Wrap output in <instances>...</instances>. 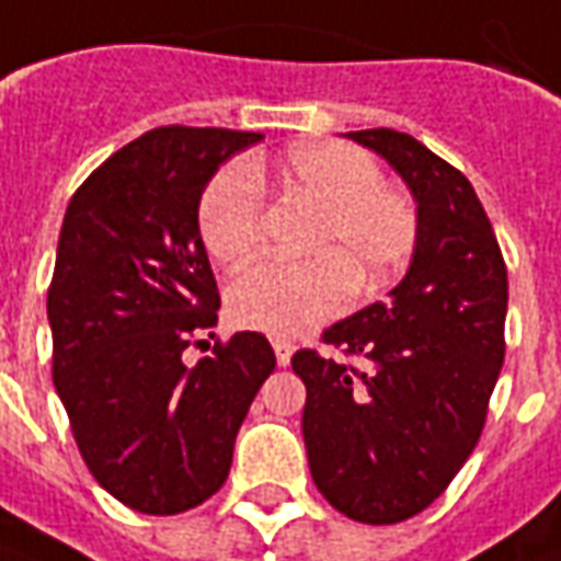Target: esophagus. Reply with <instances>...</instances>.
I'll list each match as a JSON object with an SVG mask.
<instances>
[{
	"label": "esophagus",
	"mask_w": 561,
	"mask_h": 561,
	"mask_svg": "<svg viewBox=\"0 0 561 561\" xmlns=\"http://www.w3.org/2000/svg\"><path fill=\"white\" fill-rule=\"evenodd\" d=\"M273 352H276V362H279V367H285V364L291 362L294 343L291 340H282V336H276V340H273Z\"/></svg>",
	"instance_id": "34e87169"
}]
</instances>
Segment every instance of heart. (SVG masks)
Masks as SVG:
<instances>
[{
    "instance_id": "obj_1",
    "label": "heart",
    "mask_w": 561,
    "mask_h": 561,
    "mask_svg": "<svg viewBox=\"0 0 561 561\" xmlns=\"http://www.w3.org/2000/svg\"><path fill=\"white\" fill-rule=\"evenodd\" d=\"M264 167L230 163L203 187L197 230L215 264L237 270L261 249ZM285 191L319 199L304 261H264L230 285V319L245 331L294 336L334 319L355 285L382 288L419 245V206L403 187L379 179L364 148L334 139L291 145L279 160Z\"/></svg>"
}]
</instances>
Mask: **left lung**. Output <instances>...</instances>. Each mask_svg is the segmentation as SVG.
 Returning <instances> with one entry per match:
<instances>
[{
  "label": "left lung",
  "instance_id": "8db88e82",
  "mask_svg": "<svg viewBox=\"0 0 561 561\" xmlns=\"http://www.w3.org/2000/svg\"><path fill=\"white\" fill-rule=\"evenodd\" d=\"M401 172L419 203V245L389 300L321 340L364 367L300 348L309 471L331 507L391 526L440 499L480 440L504 364L507 267L471 182L398 130L346 133Z\"/></svg>",
  "mask_w": 561,
  "mask_h": 561
}]
</instances>
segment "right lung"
I'll return each mask as SVG.
<instances>
[{
  "label": "right lung",
  "mask_w": 561,
  "mask_h": 561,
  "mask_svg": "<svg viewBox=\"0 0 561 561\" xmlns=\"http://www.w3.org/2000/svg\"><path fill=\"white\" fill-rule=\"evenodd\" d=\"M257 139L179 124L148 130L90 172L62 218L50 374L93 480L139 513L172 516L213 499L276 367L254 331L215 343L194 367L182 362L221 307L197 230L199 194Z\"/></svg>",
  "instance_id": "1"
}]
</instances>
